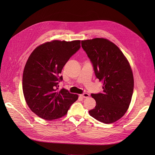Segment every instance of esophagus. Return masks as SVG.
I'll use <instances>...</instances> for the list:
<instances>
[{
  "label": "esophagus",
  "instance_id": "obj_1",
  "mask_svg": "<svg viewBox=\"0 0 155 155\" xmlns=\"http://www.w3.org/2000/svg\"><path fill=\"white\" fill-rule=\"evenodd\" d=\"M81 97H82L83 98H87V97H89V96H90V95H89L87 93H84L80 95Z\"/></svg>",
  "mask_w": 155,
  "mask_h": 155
}]
</instances>
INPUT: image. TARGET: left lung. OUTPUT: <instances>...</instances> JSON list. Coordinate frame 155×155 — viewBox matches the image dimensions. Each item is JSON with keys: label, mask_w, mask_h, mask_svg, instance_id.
Listing matches in <instances>:
<instances>
[{"label": "left lung", "mask_w": 155, "mask_h": 155, "mask_svg": "<svg viewBox=\"0 0 155 155\" xmlns=\"http://www.w3.org/2000/svg\"><path fill=\"white\" fill-rule=\"evenodd\" d=\"M82 47L96 77L103 83L102 93L91 94L96 105L89 114L105 124L114 123L125 114L131 101L134 78L131 66L120 49L107 39L84 40Z\"/></svg>", "instance_id": "left-lung-1"}]
</instances>
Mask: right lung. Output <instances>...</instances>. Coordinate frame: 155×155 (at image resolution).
I'll return each mask as SVG.
<instances>
[{
  "label": "right lung",
  "instance_id": "1",
  "mask_svg": "<svg viewBox=\"0 0 155 155\" xmlns=\"http://www.w3.org/2000/svg\"><path fill=\"white\" fill-rule=\"evenodd\" d=\"M80 48V41L54 40L38 46L31 53L24 67L22 90L30 109L39 117L51 120L67 113L78 95L58 84L64 64Z\"/></svg>",
  "mask_w": 155,
  "mask_h": 155
}]
</instances>
